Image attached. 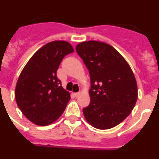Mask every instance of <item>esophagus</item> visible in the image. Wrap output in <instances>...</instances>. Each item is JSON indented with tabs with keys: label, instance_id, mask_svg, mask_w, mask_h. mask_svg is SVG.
Instances as JSON below:
<instances>
[{
	"label": "esophagus",
	"instance_id": "esophagus-1",
	"mask_svg": "<svg viewBox=\"0 0 159 159\" xmlns=\"http://www.w3.org/2000/svg\"><path fill=\"white\" fill-rule=\"evenodd\" d=\"M74 95H75L76 97H77L78 95H80V92H77V93H74Z\"/></svg>",
	"mask_w": 159,
	"mask_h": 159
}]
</instances>
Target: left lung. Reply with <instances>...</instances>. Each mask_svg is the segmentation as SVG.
Masks as SVG:
<instances>
[{
	"label": "left lung",
	"instance_id": "1",
	"mask_svg": "<svg viewBox=\"0 0 159 159\" xmlns=\"http://www.w3.org/2000/svg\"><path fill=\"white\" fill-rule=\"evenodd\" d=\"M76 51L89 70L90 102L84 116L93 127L108 129L131 113L137 99V85L131 68L111 45L86 41Z\"/></svg>",
	"mask_w": 159,
	"mask_h": 159
}]
</instances>
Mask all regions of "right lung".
<instances>
[{"mask_svg": "<svg viewBox=\"0 0 159 159\" xmlns=\"http://www.w3.org/2000/svg\"><path fill=\"white\" fill-rule=\"evenodd\" d=\"M72 52L69 43L52 41L39 49L22 69L16 85V102L35 125H50L67 106L70 94L61 86L57 71L64 57Z\"/></svg>", "mask_w": 159, "mask_h": 159, "instance_id": "1", "label": "right lung"}]
</instances>
